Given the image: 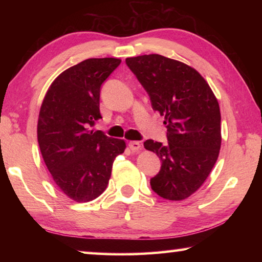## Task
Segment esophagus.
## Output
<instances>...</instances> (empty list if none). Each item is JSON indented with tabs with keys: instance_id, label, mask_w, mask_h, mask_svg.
<instances>
[{
	"instance_id": "obj_1",
	"label": "esophagus",
	"mask_w": 262,
	"mask_h": 262,
	"mask_svg": "<svg viewBox=\"0 0 262 262\" xmlns=\"http://www.w3.org/2000/svg\"><path fill=\"white\" fill-rule=\"evenodd\" d=\"M128 147H129V149L132 150V151H139L142 145H141L140 142H137V141H130L129 143H128Z\"/></svg>"
}]
</instances>
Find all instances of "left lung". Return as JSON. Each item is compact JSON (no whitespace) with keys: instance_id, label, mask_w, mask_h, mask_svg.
<instances>
[{"instance_id":"1","label":"left lung","mask_w":262,"mask_h":262,"mask_svg":"<svg viewBox=\"0 0 262 262\" xmlns=\"http://www.w3.org/2000/svg\"><path fill=\"white\" fill-rule=\"evenodd\" d=\"M126 64L149 95L154 111L164 115L167 144L147 140L161 170L150 179L163 199L185 200L201 187L221 149L220 106L196 70L159 54L128 57Z\"/></svg>"}]
</instances>
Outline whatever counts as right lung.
<instances>
[{
    "label": "right lung",
    "mask_w": 262,
    "mask_h": 262,
    "mask_svg": "<svg viewBox=\"0 0 262 262\" xmlns=\"http://www.w3.org/2000/svg\"><path fill=\"white\" fill-rule=\"evenodd\" d=\"M121 60L88 59L55 78L43 98L38 143L53 180L77 202L95 200L108 184L123 140L91 130L101 119L100 89Z\"/></svg>",
    "instance_id": "obj_1"
}]
</instances>
